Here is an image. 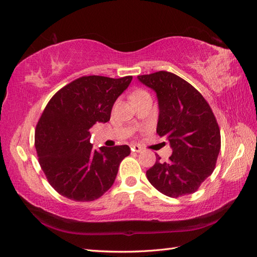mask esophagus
Returning <instances> with one entry per match:
<instances>
[{"instance_id":"esophagus-1","label":"esophagus","mask_w":257,"mask_h":257,"mask_svg":"<svg viewBox=\"0 0 257 257\" xmlns=\"http://www.w3.org/2000/svg\"><path fill=\"white\" fill-rule=\"evenodd\" d=\"M132 150L135 151V152H140L141 150H143V148H141V147L138 146V145H133L132 146Z\"/></svg>"}]
</instances>
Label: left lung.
<instances>
[{"mask_svg":"<svg viewBox=\"0 0 257 257\" xmlns=\"http://www.w3.org/2000/svg\"><path fill=\"white\" fill-rule=\"evenodd\" d=\"M138 79L157 94L159 105L157 134L172 148L168 162L156 155L147 178L167 196L194 193L215 168L221 135L212 109L200 92L179 76L157 72Z\"/></svg>","mask_w":257,"mask_h":257,"instance_id":"left-lung-1","label":"left lung"}]
</instances>
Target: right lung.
Wrapping results in <instances>:
<instances>
[{
  "label": "right lung",
  "instance_id": "1",
  "mask_svg": "<svg viewBox=\"0 0 257 257\" xmlns=\"http://www.w3.org/2000/svg\"><path fill=\"white\" fill-rule=\"evenodd\" d=\"M132 80L133 76H83L48 101L36 125L35 148L48 182L65 198L94 201L113 184L130 148L124 145L95 150L89 129L109 121L114 101Z\"/></svg>",
  "mask_w": 257,
  "mask_h": 257
}]
</instances>
